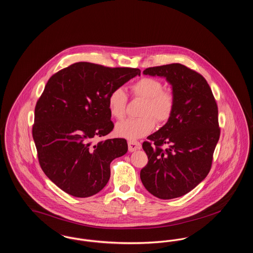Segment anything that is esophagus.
Returning a JSON list of instances; mask_svg holds the SVG:
<instances>
[{"label": "esophagus", "mask_w": 253, "mask_h": 253, "mask_svg": "<svg viewBox=\"0 0 253 253\" xmlns=\"http://www.w3.org/2000/svg\"><path fill=\"white\" fill-rule=\"evenodd\" d=\"M127 144H128V150H129V152H134V151H136V150L141 149V147H142V146H141V143L137 142V141H128Z\"/></svg>", "instance_id": "34e87169"}]
</instances>
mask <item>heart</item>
<instances>
[{"mask_svg":"<svg viewBox=\"0 0 253 253\" xmlns=\"http://www.w3.org/2000/svg\"><path fill=\"white\" fill-rule=\"evenodd\" d=\"M133 97L144 100L138 119H127L116 126L118 136L137 140L153 131L155 122L164 124L173 115L176 107V95L170 89H163V83L154 77H143L129 87ZM127 95L121 88L109 93L107 105L110 115L122 120L126 113Z\"/></svg>","mask_w":253,"mask_h":253,"instance_id":"1","label":"heart"}]
</instances>
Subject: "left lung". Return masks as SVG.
I'll return each instance as SVG.
<instances>
[{"mask_svg": "<svg viewBox=\"0 0 253 253\" xmlns=\"http://www.w3.org/2000/svg\"><path fill=\"white\" fill-rule=\"evenodd\" d=\"M144 74L172 85L176 107L171 119L143 142L148 156L140 178L161 199L181 197L207 177L220 136L217 104L207 80L182 64L153 67Z\"/></svg>", "mask_w": 253, "mask_h": 253, "instance_id": "1", "label": "left lung"}]
</instances>
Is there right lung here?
<instances>
[{"mask_svg":"<svg viewBox=\"0 0 253 253\" xmlns=\"http://www.w3.org/2000/svg\"><path fill=\"white\" fill-rule=\"evenodd\" d=\"M140 72L79 62L48 80L36 104L32 132L42 171L65 192L90 197L108 183L110 163L127 152V143L94 140L114 128L109 93Z\"/></svg>","mask_w":253,"mask_h":253,"instance_id":"obj_1","label":"right lung"}]
</instances>
